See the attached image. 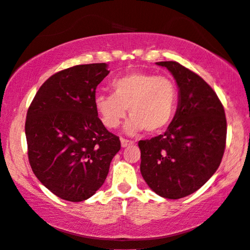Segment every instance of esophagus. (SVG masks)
I'll return each mask as SVG.
<instances>
[{"mask_svg":"<svg viewBox=\"0 0 250 250\" xmlns=\"http://www.w3.org/2000/svg\"><path fill=\"white\" fill-rule=\"evenodd\" d=\"M131 145H134V142L129 141V139L121 138V146H122V147H128V146H131Z\"/></svg>","mask_w":250,"mask_h":250,"instance_id":"esophagus-1","label":"esophagus"}]
</instances>
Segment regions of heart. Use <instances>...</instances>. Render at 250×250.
<instances>
[{
	"label": "heart",
	"mask_w": 250,
	"mask_h": 250,
	"mask_svg": "<svg viewBox=\"0 0 250 250\" xmlns=\"http://www.w3.org/2000/svg\"><path fill=\"white\" fill-rule=\"evenodd\" d=\"M111 94H97L94 104L103 125L115 129L127 115L125 131L135 135L145 129L158 134L170 125L177 106L178 92L168 76L146 72H131L111 82Z\"/></svg>",
	"instance_id": "obj_1"
}]
</instances>
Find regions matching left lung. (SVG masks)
I'll return each mask as SVG.
<instances>
[{
	"instance_id": "1",
	"label": "left lung",
	"mask_w": 250,
	"mask_h": 250,
	"mask_svg": "<svg viewBox=\"0 0 250 250\" xmlns=\"http://www.w3.org/2000/svg\"><path fill=\"white\" fill-rule=\"evenodd\" d=\"M178 88L175 116L164 135L139 141L141 172L160 197L181 199L198 191L221 165L226 142L224 108L210 85L176 62H159Z\"/></svg>"
}]
</instances>
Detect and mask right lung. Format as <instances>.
Wrapping results in <instances>:
<instances>
[{"instance_id": "obj_1", "label": "right lung", "mask_w": 250, "mask_h": 250, "mask_svg": "<svg viewBox=\"0 0 250 250\" xmlns=\"http://www.w3.org/2000/svg\"><path fill=\"white\" fill-rule=\"evenodd\" d=\"M107 64L76 65L46 80L25 123L28 160L40 182L72 202L95 194L120 151L119 137L104 127L95 108L96 89Z\"/></svg>"}]
</instances>
